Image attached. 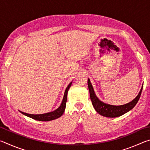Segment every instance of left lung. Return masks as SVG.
I'll use <instances>...</instances> for the list:
<instances>
[{
  "mask_svg": "<svg viewBox=\"0 0 150 150\" xmlns=\"http://www.w3.org/2000/svg\"><path fill=\"white\" fill-rule=\"evenodd\" d=\"M87 83L88 90H89L90 93L91 100V102H92L93 106L95 109V110L97 112L99 115L109 118L118 117V116L123 115L124 114L126 113L127 112L130 111L131 109H132L134 106H135L137 103H138L139 98L140 97L142 88H143V86H142V87L140 91H139V93H138V96H137L133 100H132L131 102L124 105L115 106L108 105V104L104 103L102 101H100L97 97H96L89 79H88Z\"/></svg>",
  "mask_w": 150,
  "mask_h": 150,
  "instance_id": "obj_1",
  "label": "left lung"
}]
</instances>
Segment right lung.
I'll use <instances>...</instances> for the list:
<instances>
[{"label":"right lung","mask_w":150,"mask_h":150,"mask_svg":"<svg viewBox=\"0 0 150 150\" xmlns=\"http://www.w3.org/2000/svg\"><path fill=\"white\" fill-rule=\"evenodd\" d=\"M72 84V82H71L69 85L67 86V87L66 88L64 96H63V98L62 100V103L61 104V105L59 106V108H57L56 110H55L53 112H50L42 114V115H31V114H28L23 112L20 111L22 114H23L24 115L28 116V117L34 119V120H39V121H50L55 120V119L59 118L60 116L63 114L65 109L66 106V102H67V92L69 88H70L71 85Z\"/></svg>","instance_id":"add662e5"}]
</instances>
